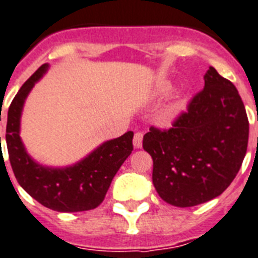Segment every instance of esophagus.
Instances as JSON below:
<instances>
[{
    "label": "esophagus",
    "instance_id": "34e87169",
    "mask_svg": "<svg viewBox=\"0 0 258 258\" xmlns=\"http://www.w3.org/2000/svg\"><path fill=\"white\" fill-rule=\"evenodd\" d=\"M142 143H143V134L136 133L135 135H134V147L140 148L142 147Z\"/></svg>",
    "mask_w": 258,
    "mask_h": 258
}]
</instances>
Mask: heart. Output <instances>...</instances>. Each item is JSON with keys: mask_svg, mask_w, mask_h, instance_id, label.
<instances>
[{"mask_svg": "<svg viewBox=\"0 0 258 258\" xmlns=\"http://www.w3.org/2000/svg\"><path fill=\"white\" fill-rule=\"evenodd\" d=\"M160 91H162V93H165V91H167V87H163V89L160 90Z\"/></svg>", "mask_w": 258, "mask_h": 258, "instance_id": "1", "label": "heart"}]
</instances>
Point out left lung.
<instances>
[{"instance_id":"1","label":"left lung","mask_w":258,"mask_h":258,"mask_svg":"<svg viewBox=\"0 0 258 258\" xmlns=\"http://www.w3.org/2000/svg\"><path fill=\"white\" fill-rule=\"evenodd\" d=\"M248 138V116L237 89L209 68L204 89L172 128L151 127L144 135L143 148L154 160L155 189L180 208L217 198L237 175Z\"/></svg>"}]
</instances>
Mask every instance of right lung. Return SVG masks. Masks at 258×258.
Returning <instances> with one entry per match:
<instances>
[{"instance_id": "1", "label": "right lung", "mask_w": 258, "mask_h": 258, "mask_svg": "<svg viewBox=\"0 0 258 258\" xmlns=\"http://www.w3.org/2000/svg\"><path fill=\"white\" fill-rule=\"evenodd\" d=\"M47 69L49 64H42L22 85L10 104L6 123L10 164L21 187L46 208L58 212L90 211L103 202L111 181L133 152L134 133L128 131L104 142L85 159L69 167L54 168L35 162L27 154L20 136L21 115L27 95Z\"/></svg>"}]
</instances>
